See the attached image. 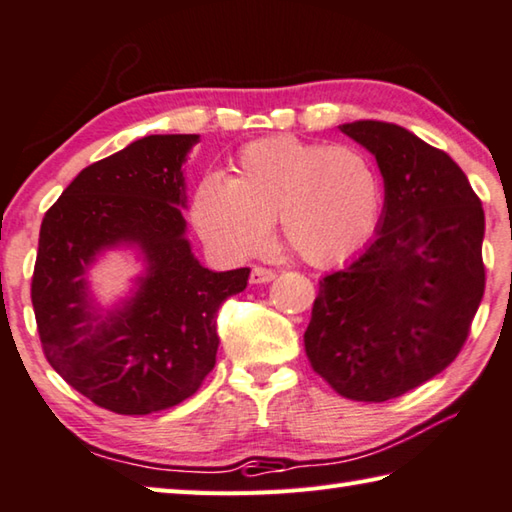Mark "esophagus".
<instances>
[{"label":"esophagus","mask_w":512,"mask_h":512,"mask_svg":"<svg viewBox=\"0 0 512 512\" xmlns=\"http://www.w3.org/2000/svg\"><path fill=\"white\" fill-rule=\"evenodd\" d=\"M273 280H275V271H271V268L255 266L253 271H250V284H268Z\"/></svg>","instance_id":"esophagus-1"}]
</instances>
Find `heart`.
I'll return each instance as SVG.
<instances>
[{"instance_id": "1", "label": "heart", "mask_w": 512, "mask_h": 512, "mask_svg": "<svg viewBox=\"0 0 512 512\" xmlns=\"http://www.w3.org/2000/svg\"><path fill=\"white\" fill-rule=\"evenodd\" d=\"M381 187L366 153L291 135L266 137L239 151L232 176L198 180L189 216L207 246L246 259L266 244L273 219L307 264L343 262L377 225Z\"/></svg>"}]
</instances>
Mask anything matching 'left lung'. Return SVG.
<instances>
[{
  "label": "left lung",
  "instance_id": "left-lung-1",
  "mask_svg": "<svg viewBox=\"0 0 512 512\" xmlns=\"http://www.w3.org/2000/svg\"><path fill=\"white\" fill-rule=\"evenodd\" d=\"M339 128L375 155L384 210L366 250L320 280L305 350L339 395L386 402L461 352L485 289V216L445 151L386 121Z\"/></svg>",
  "mask_w": 512,
  "mask_h": 512
}]
</instances>
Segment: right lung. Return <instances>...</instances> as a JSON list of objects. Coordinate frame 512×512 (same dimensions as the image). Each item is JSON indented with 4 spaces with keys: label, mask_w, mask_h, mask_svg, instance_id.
I'll list each match as a JSON object with an SVG mask.
<instances>
[{
    "label": "right lung",
    "mask_w": 512,
    "mask_h": 512,
    "mask_svg": "<svg viewBox=\"0 0 512 512\" xmlns=\"http://www.w3.org/2000/svg\"><path fill=\"white\" fill-rule=\"evenodd\" d=\"M201 135H146L85 167L42 219L31 300L42 350L103 409L149 415L192 397L214 368L216 311L248 268L210 271L187 239L185 164ZM110 249L143 266L101 306L91 268Z\"/></svg>",
    "instance_id": "obj_1"
}]
</instances>
